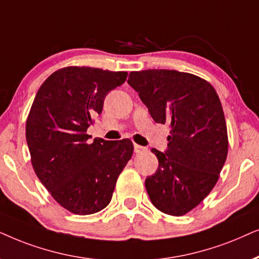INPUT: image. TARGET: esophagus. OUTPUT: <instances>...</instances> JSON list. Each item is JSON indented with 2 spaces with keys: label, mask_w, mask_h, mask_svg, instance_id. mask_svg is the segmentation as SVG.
Listing matches in <instances>:
<instances>
[{
  "label": "esophagus",
  "mask_w": 259,
  "mask_h": 259,
  "mask_svg": "<svg viewBox=\"0 0 259 259\" xmlns=\"http://www.w3.org/2000/svg\"><path fill=\"white\" fill-rule=\"evenodd\" d=\"M134 150H135V153L136 154H140V153H142V151H144L146 150V148L144 147H142V146H140V144H134Z\"/></svg>",
  "instance_id": "esophagus-1"
}]
</instances>
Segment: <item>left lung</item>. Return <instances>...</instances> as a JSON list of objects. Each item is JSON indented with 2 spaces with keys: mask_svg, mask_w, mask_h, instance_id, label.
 <instances>
[{
  "mask_svg": "<svg viewBox=\"0 0 259 259\" xmlns=\"http://www.w3.org/2000/svg\"><path fill=\"white\" fill-rule=\"evenodd\" d=\"M127 84L139 94L156 123L168 124L164 153L146 179L153 205L170 215H184L209 194L226 161L229 141L222 103L213 86L175 70L130 72Z\"/></svg>",
  "mask_w": 259,
  "mask_h": 259,
  "instance_id": "1",
  "label": "left lung"
}]
</instances>
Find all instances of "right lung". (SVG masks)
<instances>
[{
  "label": "right lung",
  "instance_id": "right-lung-1",
  "mask_svg": "<svg viewBox=\"0 0 259 259\" xmlns=\"http://www.w3.org/2000/svg\"><path fill=\"white\" fill-rule=\"evenodd\" d=\"M126 72L70 66L52 73L34 98L26 123L30 160L58 204L74 214L109 205L118 175L132 158L129 139L90 142L88 127L101 115L106 95Z\"/></svg>",
  "mask_w": 259,
  "mask_h": 259
}]
</instances>
